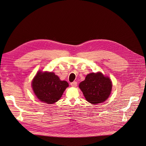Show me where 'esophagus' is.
I'll list each match as a JSON object with an SVG mask.
<instances>
[{
  "label": "esophagus",
  "instance_id": "obj_1",
  "mask_svg": "<svg viewBox=\"0 0 146 146\" xmlns=\"http://www.w3.org/2000/svg\"><path fill=\"white\" fill-rule=\"evenodd\" d=\"M70 85L73 87H76L77 85V82H76V81H74V82H73L70 84Z\"/></svg>",
  "mask_w": 146,
  "mask_h": 146
}]
</instances>
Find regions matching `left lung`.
I'll use <instances>...</instances> for the list:
<instances>
[{
  "label": "left lung",
  "instance_id": "8db88e82",
  "mask_svg": "<svg viewBox=\"0 0 146 146\" xmlns=\"http://www.w3.org/2000/svg\"><path fill=\"white\" fill-rule=\"evenodd\" d=\"M112 86L110 78L98 72L88 74L85 80L80 84L79 88L86 101L96 105L104 102L109 98Z\"/></svg>",
  "mask_w": 146,
  "mask_h": 146
}]
</instances>
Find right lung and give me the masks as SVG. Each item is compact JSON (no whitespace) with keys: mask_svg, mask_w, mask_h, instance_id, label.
Wrapping results in <instances>:
<instances>
[{"mask_svg":"<svg viewBox=\"0 0 146 146\" xmlns=\"http://www.w3.org/2000/svg\"><path fill=\"white\" fill-rule=\"evenodd\" d=\"M68 86L66 81H61L53 72H38L32 81V87L37 98L48 104L57 102Z\"/></svg>","mask_w":146,"mask_h":146,"instance_id":"obj_1","label":"right lung"}]
</instances>
